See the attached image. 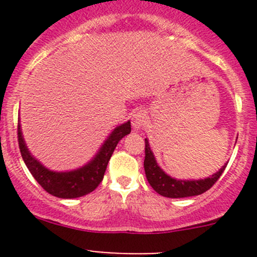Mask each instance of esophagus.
I'll use <instances>...</instances> for the list:
<instances>
[{
  "mask_svg": "<svg viewBox=\"0 0 257 257\" xmlns=\"http://www.w3.org/2000/svg\"><path fill=\"white\" fill-rule=\"evenodd\" d=\"M148 121V115L147 112L143 109H138L133 113V116H132V125L136 129H141L147 124Z\"/></svg>",
  "mask_w": 257,
  "mask_h": 257,
  "instance_id": "esophagus-1",
  "label": "esophagus"
}]
</instances>
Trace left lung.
I'll return each mask as SVG.
<instances>
[{
    "label": "left lung",
    "mask_w": 257,
    "mask_h": 257,
    "mask_svg": "<svg viewBox=\"0 0 257 257\" xmlns=\"http://www.w3.org/2000/svg\"><path fill=\"white\" fill-rule=\"evenodd\" d=\"M225 164L217 173H215L211 178L203 179V180H177L165 174L158 167L155 158L150 150L149 142L145 139V158H144V170L150 186L160 195L165 198H188V196L200 195L208 191L224 173Z\"/></svg>",
    "instance_id": "1"
}]
</instances>
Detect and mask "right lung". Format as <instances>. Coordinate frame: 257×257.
Returning a JSON list of instances; mask_svg holds the SVG:
<instances>
[{
	"label": "right lung",
	"mask_w": 257,
	"mask_h": 257,
	"mask_svg": "<svg viewBox=\"0 0 257 257\" xmlns=\"http://www.w3.org/2000/svg\"><path fill=\"white\" fill-rule=\"evenodd\" d=\"M131 132V121H126V123L116 126L109 138L100 148L97 157L92 162L88 163L85 167L80 168L78 170H73V172L56 173L46 169L40 162H37L30 154L22 138L20 123L17 126L18 145H20L21 155H22L26 167L28 168L32 177L48 194L62 199L79 198V196L92 193L103 180L108 162H109L118 142Z\"/></svg>",
	"instance_id": "obj_1"
}]
</instances>
